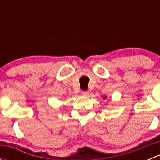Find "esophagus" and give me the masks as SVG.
I'll return each instance as SVG.
<instances>
[{
    "label": "esophagus",
    "instance_id": "esophagus-1",
    "mask_svg": "<svg viewBox=\"0 0 160 160\" xmlns=\"http://www.w3.org/2000/svg\"><path fill=\"white\" fill-rule=\"evenodd\" d=\"M82 94H83V96H85V97H88V95L90 94V92L89 91H83V92H82Z\"/></svg>",
    "mask_w": 160,
    "mask_h": 160
}]
</instances>
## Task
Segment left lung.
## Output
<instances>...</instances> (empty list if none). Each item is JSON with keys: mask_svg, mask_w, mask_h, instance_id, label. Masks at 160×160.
Masks as SVG:
<instances>
[{"mask_svg": "<svg viewBox=\"0 0 160 160\" xmlns=\"http://www.w3.org/2000/svg\"><path fill=\"white\" fill-rule=\"evenodd\" d=\"M103 98H104V99L105 100V99H107V97H106V96H104V97H103Z\"/></svg>", "mask_w": 160, "mask_h": 160, "instance_id": "8db88e82", "label": "left lung"}]
</instances>
